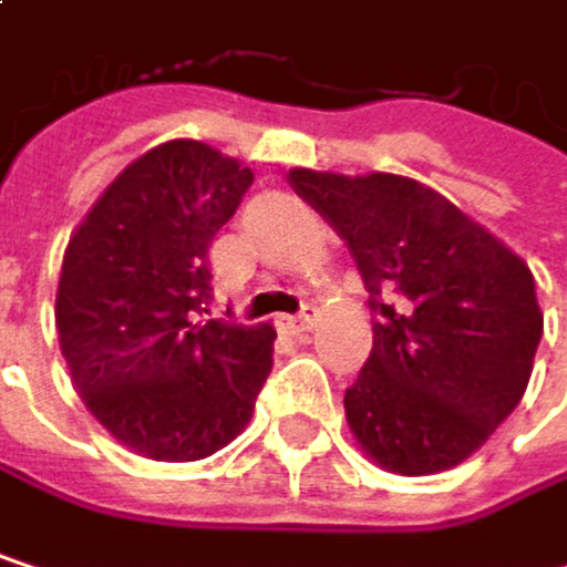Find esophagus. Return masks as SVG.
<instances>
[{
    "label": "esophagus",
    "instance_id": "34e87169",
    "mask_svg": "<svg viewBox=\"0 0 567 567\" xmlns=\"http://www.w3.org/2000/svg\"><path fill=\"white\" fill-rule=\"evenodd\" d=\"M279 328H282L285 334H305L311 328V308H305L301 315H282Z\"/></svg>",
    "mask_w": 567,
    "mask_h": 567
}]
</instances>
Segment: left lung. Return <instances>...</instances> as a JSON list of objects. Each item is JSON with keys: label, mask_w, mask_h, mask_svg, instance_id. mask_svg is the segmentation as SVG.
<instances>
[{"label": "left lung", "mask_w": 567, "mask_h": 567, "mask_svg": "<svg viewBox=\"0 0 567 567\" xmlns=\"http://www.w3.org/2000/svg\"><path fill=\"white\" fill-rule=\"evenodd\" d=\"M291 189L348 243L371 291L374 348L344 394L371 463L430 476L470 460L522 400L542 308L503 239L433 186L396 173L288 171ZM394 287L398 301H377Z\"/></svg>", "instance_id": "1"}]
</instances>
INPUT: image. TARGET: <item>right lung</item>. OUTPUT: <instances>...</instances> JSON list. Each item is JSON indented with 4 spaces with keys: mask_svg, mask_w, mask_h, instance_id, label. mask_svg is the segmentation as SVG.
Returning <instances> with one entry per match:
<instances>
[{
    "mask_svg": "<svg viewBox=\"0 0 567 567\" xmlns=\"http://www.w3.org/2000/svg\"><path fill=\"white\" fill-rule=\"evenodd\" d=\"M252 171L203 141L131 161L74 226L55 295L61 358L94 420L161 463L233 443L272 371V324L196 321L206 252Z\"/></svg>",
    "mask_w": 567,
    "mask_h": 567,
    "instance_id": "add662e5",
    "label": "right lung"
}]
</instances>
